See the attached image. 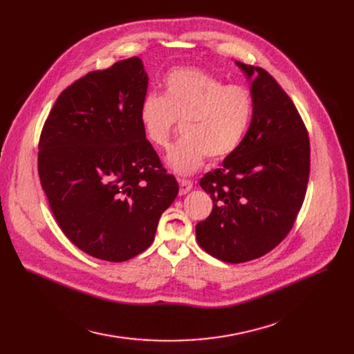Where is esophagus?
Returning <instances> with one entry per match:
<instances>
[{
	"label": "esophagus",
	"instance_id": "34e87169",
	"mask_svg": "<svg viewBox=\"0 0 354 354\" xmlns=\"http://www.w3.org/2000/svg\"><path fill=\"white\" fill-rule=\"evenodd\" d=\"M178 182H179V194L180 195H185V194H188L192 188H194V183H192V180H189V179H178Z\"/></svg>",
	"mask_w": 354,
	"mask_h": 354
}]
</instances>
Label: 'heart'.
Wrapping results in <instances>:
<instances>
[{
  "label": "heart",
  "mask_w": 354,
  "mask_h": 354,
  "mask_svg": "<svg viewBox=\"0 0 354 354\" xmlns=\"http://www.w3.org/2000/svg\"><path fill=\"white\" fill-rule=\"evenodd\" d=\"M254 115V96L244 84H225L209 71L178 67L163 79V95L151 91L139 107L145 138L166 147L182 122L183 138L167 152L172 171L191 175L209 159L232 155L243 143Z\"/></svg>",
  "instance_id": "heart-1"
}]
</instances>
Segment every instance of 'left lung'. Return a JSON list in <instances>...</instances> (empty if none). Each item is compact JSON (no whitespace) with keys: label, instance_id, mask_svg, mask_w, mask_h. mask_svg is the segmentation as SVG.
<instances>
[{"label":"left lung","instance_id":"1","mask_svg":"<svg viewBox=\"0 0 354 354\" xmlns=\"http://www.w3.org/2000/svg\"><path fill=\"white\" fill-rule=\"evenodd\" d=\"M236 64L252 79V120L236 151L201 179L214 205L196 224L201 248L231 264L266 255L288 235L310 175L308 132L292 100L264 68Z\"/></svg>","mask_w":354,"mask_h":354}]
</instances>
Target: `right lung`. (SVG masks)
<instances>
[{
	"instance_id": "1",
	"label": "right lung",
	"mask_w": 354,
	"mask_h": 354,
	"mask_svg": "<svg viewBox=\"0 0 354 354\" xmlns=\"http://www.w3.org/2000/svg\"><path fill=\"white\" fill-rule=\"evenodd\" d=\"M146 90L139 57L90 71L62 91L40 135L39 176L55 221L104 261L149 248L179 191L142 132Z\"/></svg>"
}]
</instances>
